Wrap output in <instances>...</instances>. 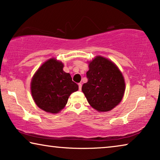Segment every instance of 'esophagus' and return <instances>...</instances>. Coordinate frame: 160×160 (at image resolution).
Returning a JSON list of instances; mask_svg holds the SVG:
<instances>
[{"mask_svg": "<svg viewBox=\"0 0 160 160\" xmlns=\"http://www.w3.org/2000/svg\"><path fill=\"white\" fill-rule=\"evenodd\" d=\"M78 86H79V90H81V89H82V83H78Z\"/></svg>", "mask_w": 160, "mask_h": 160, "instance_id": "34e87169", "label": "esophagus"}]
</instances>
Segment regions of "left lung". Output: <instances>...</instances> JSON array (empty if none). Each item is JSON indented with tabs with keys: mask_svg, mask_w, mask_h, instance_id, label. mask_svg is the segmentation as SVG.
<instances>
[{
	"mask_svg": "<svg viewBox=\"0 0 160 160\" xmlns=\"http://www.w3.org/2000/svg\"><path fill=\"white\" fill-rule=\"evenodd\" d=\"M88 82L82 90L87 101L98 111H109L121 101L125 82L118 67L109 59L97 56L89 62Z\"/></svg>",
	"mask_w": 160,
	"mask_h": 160,
	"instance_id": "left-lung-1",
	"label": "left lung"
}]
</instances>
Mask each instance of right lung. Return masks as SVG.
<instances>
[{
    "label": "right lung",
    "instance_id": "add662e5",
    "mask_svg": "<svg viewBox=\"0 0 160 160\" xmlns=\"http://www.w3.org/2000/svg\"><path fill=\"white\" fill-rule=\"evenodd\" d=\"M64 65L55 58L49 59L38 69L31 82V92L37 106L42 110L57 113L68 103L72 92L78 90Z\"/></svg>",
    "mask_w": 160,
    "mask_h": 160
}]
</instances>
